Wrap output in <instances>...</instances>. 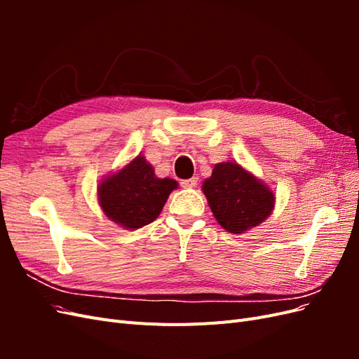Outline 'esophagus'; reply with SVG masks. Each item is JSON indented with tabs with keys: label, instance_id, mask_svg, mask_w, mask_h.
Wrapping results in <instances>:
<instances>
[{
	"label": "esophagus",
	"instance_id": "esophagus-1",
	"mask_svg": "<svg viewBox=\"0 0 359 359\" xmlns=\"http://www.w3.org/2000/svg\"><path fill=\"white\" fill-rule=\"evenodd\" d=\"M181 186L184 187V189H193V187H196L198 186V178H190V180H184V181H181Z\"/></svg>",
	"mask_w": 359,
	"mask_h": 359
}]
</instances>
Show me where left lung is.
Returning a JSON list of instances; mask_svg holds the SVG:
<instances>
[{
	"instance_id": "1",
	"label": "left lung",
	"mask_w": 359,
	"mask_h": 359,
	"mask_svg": "<svg viewBox=\"0 0 359 359\" xmlns=\"http://www.w3.org/2000/svg\"><path fill=\"white\" fill-rule=\"evenodd\" d=\"M202 190L215 220L231 233L256 227L274 210L276 198L271 189L233 161L217 163Z\"/></svg>"
}]
</instances>
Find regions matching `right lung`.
Listing matches in <instances>:
<instances>
[{"label": "right lung", "mask_w": 359, "mask_h": 359, "mask_svg": "<svg viewBox=\"0 0 359 359\" xmlns=\"http://www.w3.org/2000/svg\"><path fill=\"white\" fill-rule=\"evenodd\" d=\"M175 189V180L157 178L153 166L139 154L123 169L104 177L97 196L107 219L135 231L157 219Z\"/></svg>", "instance_id": "1"}]
</instances>
